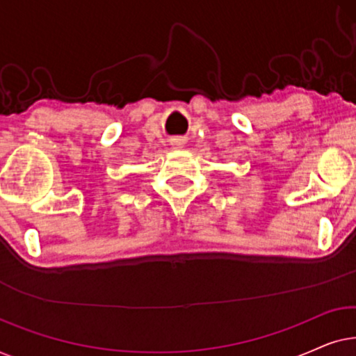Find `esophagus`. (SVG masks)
Wrapping results in <instances>:
<instances>
[{
    "mask_svg": "<svg viewBox=\"0 0 356 356\" xmlns=\"http://www.w3.org/2000/svg\"><path fill=\"white\" fill-rule=\"evenodd\" d=\"M177 140V143H173V145H181V143H179V139H175Z\"/></svg>",
    "mask_w": 356,
    "mask_h": 356,
    "instance_id": "34e87169",
    "label": "esophagus"
}]
</instances>
